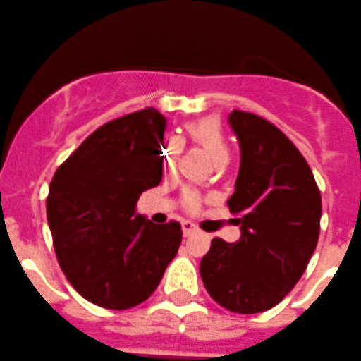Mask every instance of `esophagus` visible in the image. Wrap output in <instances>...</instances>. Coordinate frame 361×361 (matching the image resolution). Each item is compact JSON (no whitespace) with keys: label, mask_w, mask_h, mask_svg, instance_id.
<instances>
[{"label":"esophagus","mask_w":361,"mask_h":361,"mask_svg":"<svg viewBox=\"0 0 361 361\" xmlns=\"http://www.w3.org/2000/svg\"><path fill=\"white\" fill-rule=\"evenodd\" d=\"M183 232L186 238H190V235L197 234V226H195V223L191 221H183Z\"/></svg>","instance_id":"34e87169"}]
</instances>
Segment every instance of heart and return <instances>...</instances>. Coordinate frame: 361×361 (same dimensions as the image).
Returning <instances> with one entry per match:
<instances>
[{
  "instance_id": "b5f03b06",
  "label": "heart",
  "mask_w": 361,
  "mask_h": 361,
  "mask_svg": "<svg viewBox=\"0 0 361 361\" xmlns=\"http://www.w3.org/2000/svg\"><path fill=\"white\" fill-rule=\"evenodd\" d=\"M188 133H190L191 140L198 145L204 147L209 154L212 156V159L216 163H223V161H228L230 149L228 143H226L225 135L221 131V126L216 118H202L197 120V122L188 123ZM180 149H183V143L177 138H168L164 142L163 150V164L164 168H173V164L177 163V157L180 154ZM191 204H195L193 195H188Z\"/></svg>"
}]
</instances>
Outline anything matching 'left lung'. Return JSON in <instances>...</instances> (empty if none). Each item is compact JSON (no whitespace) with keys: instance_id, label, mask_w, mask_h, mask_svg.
<instances>
[{"instance_id":"8db88e82","label":"left lung","mask_w":361,"mask_h":361,"mask_svg":"<svg viewBox=\"0 0 361 361\" xmlns=\"http://www.w3.org/2000/svg\"><path fill=\"white\" fill-rule=\"evenodd\" d=\"M228 123L241 149L230 212L241 238H214L200 262L209 296L235 314H259L280 303L315 252L321 193L294 143L267 120L234 111Z\"/></svg>"}]
</instances>
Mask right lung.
Listing matches in <instances>:
<instances>
[{
  "instance_id": "1",
  "label": "right lung",
  "mask_w": 361,
  "mask_h": 361,
  "mask_svg": "<svg viewBox=\"0 0 361 361\" xmlns=\"http://www.w3.org/2000/svg\"><path fill=\"white\" fill-rule=\"evenodd\" d=\"M166 118L147 108L92 133L49 184L47 223L65 276L85 300L109 310L143 303L183 241L180 223L136 214L163 177Z\"/></svg>"
}]
</instances>
